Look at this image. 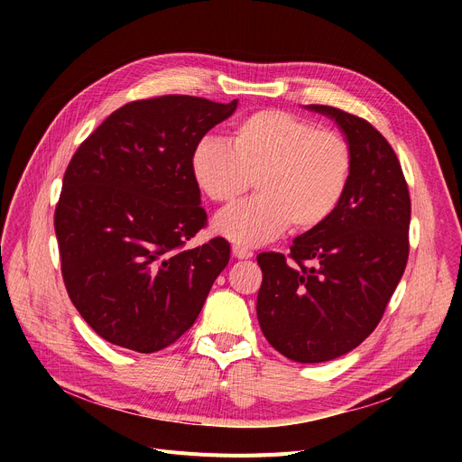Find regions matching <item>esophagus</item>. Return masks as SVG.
<instances>
[{"label": "esophagus", "mask_w": 462, "mask_h": 462, "mask_svg": "<svg viewBox=\"0 0 462 462\" xmlns=\"http://www.w3.org/2000/svg\"><path fill=\"white\" fill-rule=\"evenodd\" d=\"M232 254H234L236 258H239V260H247V258H251V256H253V253H251L249 249L237 247V245H234V247H232Z\"/></svg>", "instance_id": "1"}]
</instances>
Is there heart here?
Here are the masks:
<instances>
[{
    "instance_id": "obj_1",
    "label": "heart",
    "mask_w": 462,
    "mask_h": 462,
    "mask_svg": "<svg viewBox=\"0 0 462 462\" xmlns=\"http://www.w3.org/2000/svg\"><path fill=\"white\" fill-rule=\"evenodd\" d=\"M190 170L213 202H232L254 180L258 197L223 209L213 230L237 247H260L288 226L319 228L341 204L352 172L348 142L282 110H260L239 121L232 143L206 136L192 150Z\"/></svg>"
}]
</instances>
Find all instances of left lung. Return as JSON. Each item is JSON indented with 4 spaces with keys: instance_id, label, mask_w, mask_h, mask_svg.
<instances>
[{
    "instance_id": "obj_1",
    "label": "left lung",
    "mask_w": 462,
    "mask_h": 462,
    "mask_svg": "<svg viewBox=\"0 0 462 462\" xmlns=\"http://www.w3.org/2000/svg\"><path fill=\"white\" fill-rule=\"evenodd\" d=\"M305 108L341 129L352 172L341 204L324 225L294 239L290 260L281 253L256 256V317L277 352L322 363L348 354L378 326L406 268L410 194L395 152L369 121L324 105Z\"/></svg>"
}]
</instances>
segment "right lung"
I'll return each instance as SVG.
<instances>
[{
	"mask_svg": "<svg viewBox=\"0 0 462 462\" xmlns=\"http://www.w3.org/2000/svg\"><path fill=\"white\" fill-rule=\"evenodd\" d=\"M237 99L164 95L112 112L72 155L54 228L72 305L105 341L152 354L194 324L230 260L215 237L183 249L206 225L192 150Z\"/></svg>",
	"mask_w": 462,
	"mask_h": 462,
	"instance_id": "1",
	"label": "right lung"
}]
</instances>
